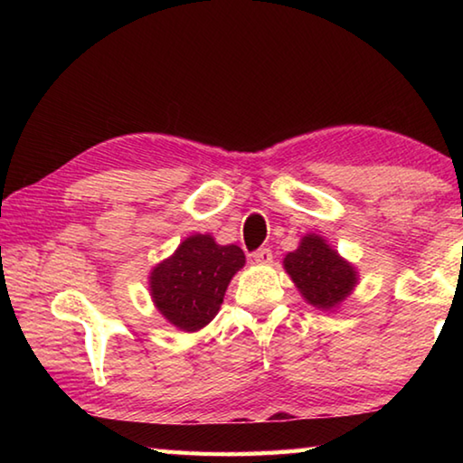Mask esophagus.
Segmentation results:
<instances>
[{
  "label": "esophagus",
  "mask_w": 463,
  "mask_h": 463,
  "mask_svg": "<svg viewBox=\"0 0 463 463\" xmlns=\"http://www.w3.org/2000/svg\"><path fill=\"white\" fill-rule=\"evenodd\" d=\"M253 261L257 263V265H269L271 261H273V253H271V249H268V247H263V249H257L253 255Z\"/></svg>",
  "instance_id": "esophagus-1"
}]
</instances>
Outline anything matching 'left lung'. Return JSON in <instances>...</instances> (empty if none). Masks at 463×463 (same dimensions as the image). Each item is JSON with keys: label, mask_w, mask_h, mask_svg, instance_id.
Masks as SVG:
<instances>
[{"label": "left lung", "mask_w": 463, "mask_h": 463, "mask_svg": "<svg viewBox=\"0 0 463 463\" xmlns=\"http://www.w3.org/2000/svg\"><path fill=\"white\" fill-rule=\"evenodd\" d=\"M284 269L307 304L318 310L339 308L359 284L355 265L317 232L304 234L298 249L289 250Z\"/></svg>", "instance_id": "8db88e82"}]
</instances>
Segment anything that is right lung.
I'll return each instance as SVG.
<instances>
[{
    "instance_id": "right-lung-1",
    "label": "right lung",
    "mask_w": 463,
    "mask_h": 463,
    "mask_svg": "<svg viewBox=\"0 0 463 463\" xmlns=\"http://www.w3.org/2000/svg\"><path fill=\"white\" fill-rule=\"evenodd\" d=\"M242 265L241 247L218 245L213 234L195 232L148 273L151 300L169 325L195 333L218 315L226 288Z\"/></svg>"
}]
</instances>
